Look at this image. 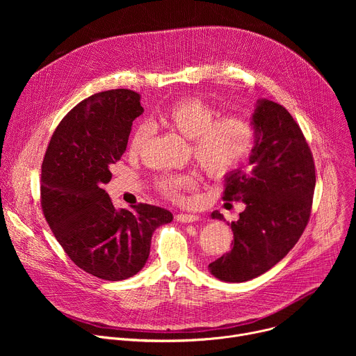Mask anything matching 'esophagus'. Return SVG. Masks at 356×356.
Here are the masks:
<instances>
[{
    "label": "esophagus",
    "mask_w": 356,
    "mask_h": 356,
    "mask_svg": "<svg viewBox=\"0 0 356 356\" xmlns=\"http://www.w3.org/2000/svg\"><path fill=\"white\" fill-rule=\"evenodd\" d=\"M176 220H177L179 222H183V224H190V222L198 221L200 217L195 216V214H177V216H176Z\"/></svg>",
    "instance_id": "obj_1"
}]
</instances>
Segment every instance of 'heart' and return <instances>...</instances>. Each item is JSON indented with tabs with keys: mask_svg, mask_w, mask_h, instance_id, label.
I'll use <instances>...</instances> for the list:
<instances>
[{
	"mask_svg": "<svg viewBox=\"0 0 356 356\" xmlns=\"http://www.w3.org/2000/svg\"><path fill=\"white\" fill-rule=\"evenodd\" d=\"M218 111L200 98H184L155 115L154 124L191 140V152L200 168L211 177L232 173L248 158L255 139V128L245 115L229 114L218 118ZM152 128L139 124L131 139L129 154L136 156L150 138ZM194 179L184 173L163 175L156 188L172 200L191 187Z\"/></svg>",
	"mask_w": 356,
	"mask_h": 356,
	"instance_id": "1",
	"label": "heart"
}]
</instances>
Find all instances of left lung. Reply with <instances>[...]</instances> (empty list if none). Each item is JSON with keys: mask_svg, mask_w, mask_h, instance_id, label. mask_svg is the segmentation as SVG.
<instances>
[{"mask_svg": "<svg viewBox=\"0 0 356 356\" xmlns=\"http://www.w3.org/2000/svg\"><path fill=\"white\" fill-rule=\"evenodd\" d=\"M255 145L249 166L225 176L224 200L242 201L245 210L231 222L232 249L209 265L222 282L255 279L297 243L313 204L316 168L312 150L290 113L261 98L252 114ZM211 217H224L214 211Z\"/></svg>", "mask_w": 356, "mask_h": 356, "instance_id": "8db88e82", "label": "left lung"}]
</instances>
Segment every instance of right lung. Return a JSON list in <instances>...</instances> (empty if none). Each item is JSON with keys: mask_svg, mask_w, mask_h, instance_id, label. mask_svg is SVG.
I'll use <instances>...</instances> for the list:
<instances>
[{"mask_svg": "<svg viewBox=\"0 0 356 356\" xmlns=\"http://www.w3.org/2000/svg\"><path fill=\"white\" fill-rule=\"evenodd\" d=\"M142 113L140 95L127 88L83 99L58 125L42 163L40 202L50 229L74 265L104 280L136 275L155 229L173 220L150 204L117 210L103 188Z\"/></svg>", "mask_w": 356, "mask_h": 356, "instance_id": "right-lung-1", "label": "right lung"}]
</instances>
